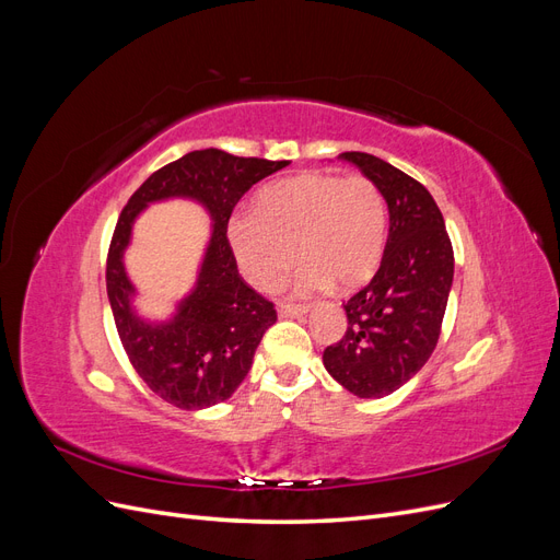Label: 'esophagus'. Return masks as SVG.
<instances>
[{
  "instance_id": "esophagus-1",
  "label": "esophagus",
  "mask_w": 560,
  "mask_h": 560,
  "mask_svg": "<svg viewBox=\"0 0 560 560\" xmlns=\"http://www.w3.org/2000/svg\"><path fill=\"white\" fill-rule=\"evenodd\" d=\"M308 313V306H280L278 315L280 317H303Z\"/></svg>"
}]
</instances>
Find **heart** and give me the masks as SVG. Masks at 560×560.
Listing matches in <instances>:
<instances>
[{"label": "heart", "instance_id": "obj_1", "mask_svg": "<svg viewBox=\"0 0 560 560\" xmlns=\"http://www.w3.org/2000/svg\"><path fill=\"white\" fill-rule=\"evenodd\" d=\"M257 212L229 217L226 241L241 273L268 290L299 257L306 259L292 290L308 296L327 290H358L374 278L387 241V202L369 177L301 173L268 184Z\"/></svg>", "mask_w": 560, "mask_h": 560}]
</instances>
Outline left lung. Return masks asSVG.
I'll use <instances>...</instances> for the list:
<instances>
[{"label":"left lung","mask_w":560,"mask_h":560,"mask_svg":"<svg viewBox=\"0 0 560 560\" xmlns=\"http://www.w3.org/2000/svg\"><path fill=\"white\" fill-rule=\"evenodd\" d=\"M358 165L385 196L389 233L378 273L346 303L348 329L322 354L334 381L362 399L409 383L436 348L453 284V247L430 191L362 151L338 156Z\"/></svg>","instance_id":"left-lung-1"}]
</instances>
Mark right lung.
<instances>
[{"label": "right lung", "mask_w": 560, "mask_h": 560, "mask_svg": "<svg viewBox=\"0 0 560 560\" xmlns=\"http://www.w3.org/2000/svg\"><path fill=\"white\" fill-rule=\"evenodd\" d=\"M287 161L241 159L222 149L191 151L163 165L124 208L107 257V296L128 358L140 378L167 404L200 411L229 399L245 381L261 336L276 325L273 303L238 276L226 241L235 202L252 184L282 171ZM184 197L209 212L211 238L192 292L165 320L133 308L137 288L125 270V249L137 217L154 201Z\"/></svg>", "instance_id": "right-lung-1"}]
</instances>
